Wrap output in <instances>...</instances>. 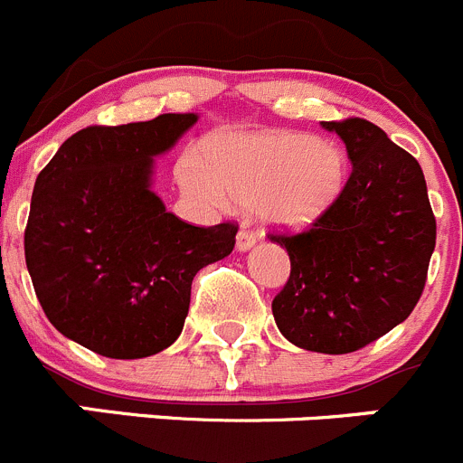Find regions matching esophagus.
<instances>
[{"label": "esophagus", "mask_w": 463, "mask_h": 463, "mask_svg": "<svg viewBox=\"0 0 463 463\" xmlns=\"http://www.w3.org/2000/svg\"><path fill=\"white\" fill-rule=\"evenodd\" d=\"M254 243H257V236H254L250 229H241L239 236H236V250H239V252H248Z\"/></svg>", "instance_id": "obj_1"}]
</instances>
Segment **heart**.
Masks as SVG:
<instances>
[{
    "label": "heart",
    "instance_id": "obj_1",
    "mask_svg": "<svg viewBox=\"0 0 463 463\" xmlns=\"http://www.w3.org/2000/svg\"><path fill=\"white\" fill-rule=\"evenodd\" d=\"M177 182L209 209L254 204L266 227L300 232L318 222L345 191L350 163L332 140L302 131L220 134L204 161L179 158Z\"/></svg>",
    "mask_w": 463,
    "mask_h": 463
}]
</instances>
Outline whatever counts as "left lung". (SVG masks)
Here are the masks:
<instances>
[{
    "instance_id": "obj_1",
    "label": "left lung",
    "mask_w": 463,
    "mask_h": 463,
    "mask_svg": "<svg viewBox=\"0 0 463 463\" xmlns=\"http://www.w3.org/2000/svg\"><path fill=\"white\" fill-rule=\"evenodd\" d=\"M345 143L352 175L336 204L295 236H270L290 257L272 300L293 345L347 354L409 318L425 288L437 220L416 158L361 118L323 122Z\"/></svg>"
}]
</instances>
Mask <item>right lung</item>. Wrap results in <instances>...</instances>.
Segmentation results:
<instances>
[{
  "instance_id": "obj_1",
  "label": "right lung",
  "mask_w": 463,
  "mask_h": 463,
  "mask_svg": "<svg viewBox=\"0 0 463 463\" xmlns=\"http://www.w3.org/2000/svg\"><path fill=\"white\" fill-rule=\"evenodd\" d=\"M197 113L88 127L38 175L24 257L38 302L63 336L109 359L177 341L197 270L232 254L239 227H193L152 191L154 158Z\"/></svg>"
}]
</instances>
